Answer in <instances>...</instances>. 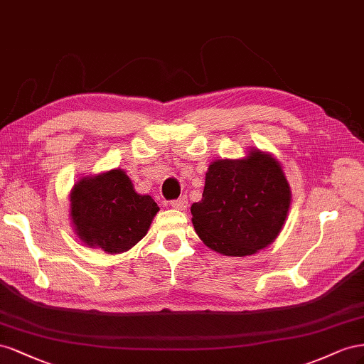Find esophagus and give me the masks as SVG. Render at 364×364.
Returning <instances> with one entry per match:
<instances>
[{"label": "esophagus", "instance_id": "1", "mask_svg": "<svg viewBox=\"0 0 364 364\" xmlns=\"http://www.w3.org/2000/svg\"><path fill=\"white\" fill-rule=\"evenodd\" d=\"M169 204L173 207V209L184 210L186 207H188V198H186V196H181V198H178V200H173V201H171Z\"/></svg>", "mask_w": 364, "mask_h": 364}]
</instances>
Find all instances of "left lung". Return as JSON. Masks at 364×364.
<instances>
[{
	"mask_svg": "<svg viewBox=\"0 0 364 364\" xmlns=\"http://www.w3.org/2000/svg\"><path fill=\"white\" fill-rule=\"evenodd\" d=\"M291 191L280 163L250 149L240 160H215L205 173L203 198L191 207L201 241L225 256H250L282 230Z\"/></svg>",
	"mask_w": 364,
	"mask_h": 364,
	"instance_id": "left-lung-1",
	"label": "left lung"
}]
</instances>
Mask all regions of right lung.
Returning <instances> with one entry per match:
<instances>
[{
    "label": "right lung",
    "mask_w": 364,
    "mask_h": 364,
    "mask_svg": "<svg viewBox=\"0 0 364 364\" xmlns=\"http://www.w3.org/2000/svg\"><path fill=\"white\" fill-rule=\"evenodd\" d=\"M159 210L149 195L134 191L122 169L84 176L70 193V216L79 240L111 255L136 245Z\"/></svg>",
    "instance_id": "obj_1"
}]
</instances>
